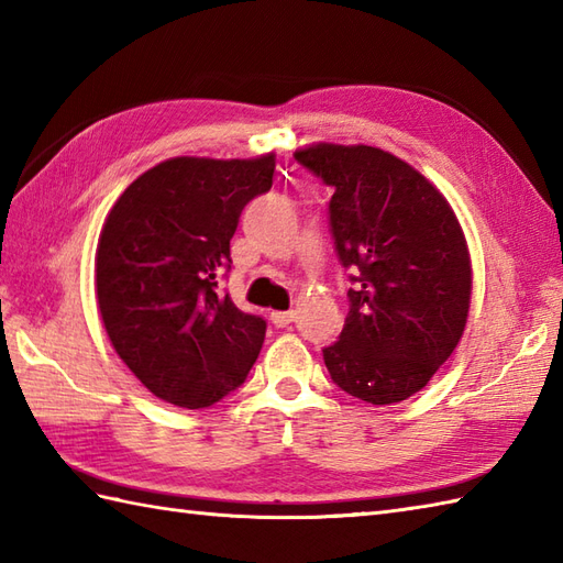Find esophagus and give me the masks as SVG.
<instances>
[{
	"label": "esophagus",
	"instance_id": "obj_1",
	"mask_svg": "<svg viewBox=\"0 0 563 563\" xmlns=\"http://www.w3.org/2000/svg\"><path fill=\"white\" fill-rule=\"evenodd\" d=\"M292 319H295V312H292V309H290V312H271L273 327H278V329H285L288 324H292Z\"/></svg>",
	"mask_w": 563,
	"mask_h": 563
}]
</instances>
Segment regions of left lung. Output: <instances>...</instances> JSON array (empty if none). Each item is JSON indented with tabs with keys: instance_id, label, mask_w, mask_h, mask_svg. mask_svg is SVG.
Segmentation results:
<instances>
[{
	"instance_id": "left-lung-1",
	"label": "left lung",
	"mask_w": 563,
	"mask_h": 563,
	"mask_svg": "<svg viewBox=\"0 0 563 563\" xmlns=\"http://www.w3.org/2000/svg\"><path fill=\"white\" fill-rule=\"evenodd\" d=\"M329 188V230L353 271L349 317L324 349L331 379L387 406L421 391L457 349L470 314L472 261L445 196L394 154L367 145L295 152Z\"/></svg>"
}]
</instances>
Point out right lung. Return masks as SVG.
Masks as SVG:
<instances>
[{
	"instance_id": "1",
	"label": "right lung",
	"mask_w": 563,
	"mask_h": 563,
	"mask_svg": "<svg viewBox=\"0 0 563 563\" xmlns=\"http://www.w3.org/2000/svg\"><path fill=\"white\" fill-rule=\"evenodd\" d=\"M275 157H174L137 176L99 236L97 300L121 361L154 397L206 409L244 385L266 321L218 280L239 214L273 186Z\"/></svg>"
}]
</instances>
